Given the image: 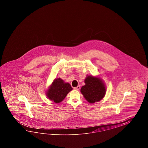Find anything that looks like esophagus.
I'll return each mask as SVG.
<instances>
[{"instance_id": "34e87169", "label": "esophagus", "mask_w": 148, "mask_h": 148, "mask_svg": "<svg viewBox=\"0 0 148 148\" xmlns=\"http://www.w3.org/2000/svg\"><path fill=\"white\" fill-rule=\"evenodd\" d=\"M80 89V86H78L77 87H74V89L76 90H79Z\"/></svg>"}]
</instances>
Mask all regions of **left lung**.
I'll list each match as a JSON object with an SVG mask.
<instances>
[{
	"instance_id": "8db88e82",
	"label": "left lung",
	"mask_w": 148,
	"mask_h": 148,
	"mask_svg": "<svg viewBox=\"0 0 148 148\" xmlns=\"http://www.w3.org/2000/svg\"><path fill=\"white\" fill-rule=\"evenodd\" d=\"M84 82L85 85L82 87L80 91L88 102L94 104L104 97L106 88L102 79L98 76L87 75Z\"/></svg>"
}]
</instances>
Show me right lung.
Here are the masks:
<instances>
[{
  "mask_svg": "<svg viewBox=\"0 0 148 148\" xmlns=\"http://www.w3.org/2000/svg\"><path fill=\"white\" fill-rule=\"evenodd\" d=\"M72 90L73 88L68 82H65L60 78H56L49 87L46 95L51 101L56 103H60Z\"/></svg>",
  "mask_w": 148,
  "mask_h": 148,
  "instance_id": "add662e5",
  "label": "right lung"
}]
</instances>
